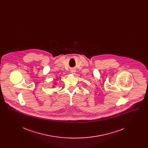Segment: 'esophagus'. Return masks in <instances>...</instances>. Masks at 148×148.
Wrapping results in <instances>:
<instances>
[{
  "label": "esophagus",
  "instance_id": "obj_1",
  "mask_svg": "<svg viewBox=\"0 0 148 148\" xmlns=\"http://www.w3.org/2000/svg\"><path fill=\"white\" fill-rule=\"evenodd\" d=\"M75 69H71V74H75Z\"/></svg>",
  "mask_w": 148,
  "mask_h": 148
}]
</instances>
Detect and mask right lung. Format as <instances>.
I'll return each instance as SVG.
<instances>
[{
    "label": "right lung",
    "mask_w": 148,
    "mask_h": 148,
    "mask_svg": "<svg viewBox=\"0 0 148 148\" xmlns=\"http://www.w3.org/2000/svg\"><path fill=\"white\" fill-rule=\"evenodd\" d=\"M56 84H54V85H53V86H54L55 85H56Z\"/></svg>",
    "instance_id": "right-lung-1"
}]
</instances>
